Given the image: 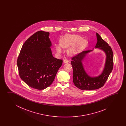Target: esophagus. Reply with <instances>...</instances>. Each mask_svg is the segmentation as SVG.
<instances>
[{
	"label": "esophagus",
	"instance_id": "1",
	"mask_svg": "<svg viewBox=\"0 0 126 126\" xmlns=\"http://www.w3.org/2000/svg\"><path fill=\"white\" fill-rule=\"evenodd\" d=\"M63 62L65 63H67L69 62V60L67 59H63Z\"/></svg>",
	"mask_w": 126,
	"mask_h": 126
}]
</instances>
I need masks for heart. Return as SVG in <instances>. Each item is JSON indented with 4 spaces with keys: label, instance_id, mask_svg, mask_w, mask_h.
Listing matches in <instances>:
<instances>
[{
    "label": "heart",
    "instance_id": "heart-1",
    "mask_svg": "<svg viewBox=\"0 0 126 126\" xmlns=\"http://www.w3.org/2000/svg\"><path fill=\"white\" fill-rule=\"evenodd\" d=\"M82 40V37L77 35H65L60 39V45L57 44L55 45V48L58 53H60L63 51L62 48L69 47L67 50L68 54L70 55H73L86 45L87 41L85 40Z\"/></svg>",
    "mask_w": 126,
    "mask_h": 126
}]
</instances>
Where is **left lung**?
<instances>
[{"label": "left lung", "mask_w": 126, "mask_h": 126, "mask_svg": "<svg viewBox=\"0 0 126 126\" xmlns=\"http://www.w3.org/2000/svg\"><path fill=\"white\" fill-rule=\"evenodd\" d=\"M96 36L97 42L95 47L103 50L106 56L105 67L100 75L96 77H91L86 73L83 67L82 61L86 54L92 50L82 51L72 58L73 81L76 87L82 90L90 91L102 87L113 68V56L112 48L97 33Z\"/></svg>", "instance_id": "1"}]
</instances>
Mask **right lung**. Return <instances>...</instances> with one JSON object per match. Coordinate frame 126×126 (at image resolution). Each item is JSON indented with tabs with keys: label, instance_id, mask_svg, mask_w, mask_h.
<instances>
[{
	"label": "right lung",
	"instance_id": "add662e5",
	"mask_svg": "<svg viewBox=\"0 0 126 126\" xmlns=\"http://www.w3.org/2000/svg\"><path fill=\"white\" fill-rule=\"evenodd\" d=\"M49 33L38 31L27 40L17 59L19 76L30 87L42 90L53 83L63 60L53 56Z\"/></svg>",
	"mask_w": 126,
	"mask_h": 126
}]
</instances>
